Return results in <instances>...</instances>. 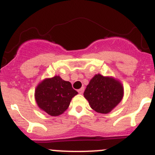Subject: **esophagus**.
Here are the masks:
<instances>
[{
    "label": "esophagus",
    "mask_w": 155,
    "mask_h": 155,
    "mask_svg": "<svg viewBox=\"0 0 155 155\" xmlns=\"http://www.w3.org/2000/svg\"><path fill=\"white\" fill-rule=\"evenodd\" d=\"M83 91H84L83 87H82V88H79V89L78 90V92H79V94H82V93H83Z\"/></svg>",
    "instance_id": "34e87169"
}]
</instances>
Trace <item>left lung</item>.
Returning a JSON list of instances; mask_svg holds the SVG:
<instances>
[{
  "instance_id": "8db88e82",
  "label": "left lung",
  "mask_w": 155,
  "mask_h": 155,
  "mask_svg": "<svg viewBox=\"0 0 155 155\" xmlns=\"http://www.w3.org/2000/svg\"><path fill=\"white\" fill-rule=\"evenodd\" d=\"M122 83L112 76L94 75L84 91V97L91 109L100 114H108L122 101Z\"/></svg>"
}]
</instances>
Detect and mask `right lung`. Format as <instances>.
I'll use <instances>...</instances> for the list:
<instances>
[{"label": "right lung", "mask_w": 155, "mask_h": 155, "mask_svg": "<svg viewBox=\"0 0 155 155\" xmlns=\"http://www.w3.org/2000/svg\"><path fill=\"white\" fill-rule=\"evenodd\" d=\"M78 94L68 81L59 76L43 79L35 90L38 107L52 117L62 114L70 106V101Z\"/></svg>", "instance_id": "1"}]
</instances>
